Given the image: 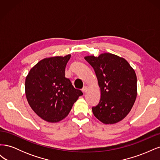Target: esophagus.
<instances>
[{"label":"esophagus","instance_id":"esophagus-1","mask_svg":"<svg viewBox=\"0 0 160 160\" xmlns=\"http://www.w3.org/2000/svg\"><path fill=\"white\" fill-rule=\"evenodd\" d=\"M88 87H87V86H84L83 88L82 89V91H83V93H86V92L88 91Z\"/></svg>","mask_w":160,"mask_h":160}]
</instances>
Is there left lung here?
Segmentation results:
<instances>
[{
	"label": "left lung",
	"mask_w": 160,
	"mask_h": 160,
	"mask_svg": "<svg viewBox=\"0 0 160 160\" xmlns=\"http://www.w3.org/2000/svg\"><path fill=\"white\" fill-rule=\"evenodd\" d=\"M85 59L94 69L101 90L99 104L92 108L95 117L105 124L123 119L137 97V77L124 58L105 52Z\"/></svg>",
	"instance_id": "8db88e82"
}]
</instances>
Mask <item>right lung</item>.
<instances>
[{"instance_id":"add662e5","label":"right lung","mask_w":160,"mask_h":160,"mask_svg":"<svg viewBox=\"0 0 160 160\" xmlns=\"http://www.w3.org/2000/svg\"><path fill=\"white\" fill-rule=\"evenodd\" d=\"M71 55L45 58L31 69L25 79L28 104L38 117L50 123L65 118L79 97L83 95L65 77Z\"/></svg>"}]
</instances>
